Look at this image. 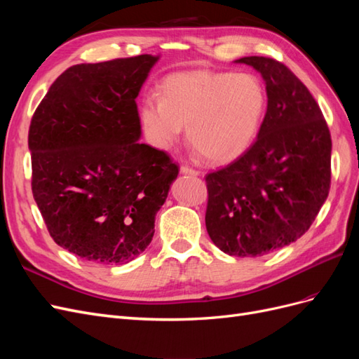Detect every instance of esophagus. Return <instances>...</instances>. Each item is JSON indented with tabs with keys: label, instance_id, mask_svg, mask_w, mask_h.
Segmentation results:
<instances>
[{
	"label": "esophagus",
	"instance_id": "obj_1",
	"mask_svg": "<svg viewBox=\"0 0 359 359\" xmlns=\"http://www.w3.org/2000/svg\"><path fill=\"white\" fill-rule=\"evenodd\" d=\"M180 172L184 173V175H199V170L193 169V168H190V166H186V165H182V166L180 168Z\"/></svg>",
	"mask_w": 359,
	"mask_h": 359
}]
</instances>
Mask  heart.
Wrapping results in <instances>:
<instances>
[{"label":"heart","mask_w":359,"mask_h":359,"mask_svg":"<svg viewBox=\"0 0 359 359\" xmlns=\"http://www.w3.org/2000/svg\"><path fill=\"white\" fill-rule=\"evenodd\" d=\"M266 107L262 83L250 73L196 70L172 74L161 97L147 94L140 123L158 148H169L189 126V140L206 160L231 163L252 147Z\"/></svg>","instance_id":"b5f03b06"}]
</instances>
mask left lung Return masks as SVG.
<instances>
[{"label": "left lung", "mask_w": 359, "mask_h": 359, "mask_svg": "<svg viewBox=\"0 0 359 359\" xmlns=\"http://www.w3.org/2000/svg\"><path fill=\"white\" fill-rule=\"evenodd\" d=\"M266 83L268 107L255 142L206 173L205 224L231 256L268 255L306 233L331 187V133L319 104L283 62L244 57Z\"/></svg>", "instance_id": "obj_1"}]
</instances>
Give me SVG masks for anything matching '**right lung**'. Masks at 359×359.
Returning a JSON list of instances; mask_svg holds the SVG:
<instances>
[{
  "label": "right lung",
  "instance_id": "1",
  "mask_svg": "<svg viewBox=\"0 0 359 359\" xmlns=\"http://www.w3.org/2000/svg\"><path fill=\"white\" fill-rule=\"evenodd\" d=\"M157 57L76 64L31 118V189L60 247L127 264L149 245L178 165L140 144L136 97Z\"/></svg>",
  "mask_w": 359,
  "mask_h": 359
}]
</instances>
